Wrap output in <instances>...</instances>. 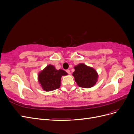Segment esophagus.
<instances>
[{
  "label": "esophagus",
  "instance_id": "34e87169",
  "mask_svg": "<svg viewBox=\"0 0 134 134\" xmlns=\"http://www.w3.org/2000/svg\"><path fill=\"white\" fill-rule=\"evenodd\" d=\"M66 72H67L68 74H69V75L70 74V71L69 70H66Z\"/></svg>",
  "mask_w": 134,
  "mask_h": 134
}]
</instances>
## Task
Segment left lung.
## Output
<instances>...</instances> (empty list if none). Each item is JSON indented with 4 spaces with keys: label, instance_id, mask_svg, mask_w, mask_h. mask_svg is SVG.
Wrapping results in <instances>:
<instances>
[{
    "label": "left lung",
    "instance_id": "left-lung-1",
    "mask_svg": "<svg viewBox=\"0 0 134 134\" xmlns=\"http://www.w3.org/2000/svg\"><path fill=\"white\" fill-rule=\"evenodd\" d=\"M75 71L72 73L75 82L80 87L90 88L97 82L98 72L92 67L80 63L74 67Z\"/></svg>",
    "mask_w": 134,
    "mask_h": 134
}]
</instances>
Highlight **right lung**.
Segmentation results:
<instances>
[{
	"mask_svg": "<svg viewBox=\"0 0 134 134\" xmlns=\"http://www.w3.org/2000/svg\"><path fill=\"white\" fill-rule=\"evenodd\" d=\"M68 73L62 69L57 70L54 65H48L38 74V81L43 90L46 92L52 91L59 88L61 79Z\"/></svg>",
	"mask_w": 134,
	"mask_h": 134,
	"instance_id": "right-lung-1",
	"label": "right lung"
}]
</instances>
